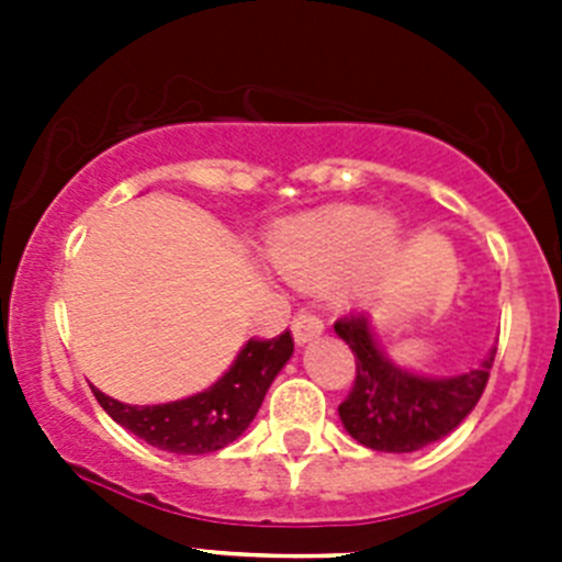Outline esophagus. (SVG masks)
Listing matches in <instances>:
<instances>
[{
  "label": "esophagus",
  "mask_w": 562,
  "mask_h": 562,
  "mask_svg": "<svg viewBox=\"0 0 562 562\" xmlns=\"http://www.w3.org/2000/svg\"><path fill=\"white\" fill-rule=\"evenodd\" d=\"M321 331H324V321L317 315H312V312H297V315L292 317V337H295L297 346L315 340Z\"/></svg>",
  "instance_id": "esophagus-1"
}]
</instances>
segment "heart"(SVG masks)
Returning a JSON list of instances; mask_svg holds the SVG:
<instances>
[{"mask_svg":"<svg viewBox=\"0 0 562 562\" xmlns=\"http://www.w3.org/2000/svg\"><path fill=\"white\" fill-rule=\"evenodd\" d=\"M400 250L391 216L362 205H329L276 227L267 241L272 265L295 284H324L331 274L337 304H360L374 295Z\"/></svg>","mask_w":562,"mask_h":562,"instance_id":"heart-1","label":"heart"}]
</instances>
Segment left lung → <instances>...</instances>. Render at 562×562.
<instances>
[{
    "instance_id": "obj_1",
    "label": "left lung",
    "mask_w": 562,
    "mask_h": 562,
    "mask_svg": "<svg viewBox=\"0 0 562 562\" xmlns=\"http://www.w3.org/2000/svg\"><path fill=\"white\" fill-rule=\"evenodd\" d=\"M335 331L357 360L355 389L337 414L351 439L380 453H414L453 434L484 394L495 360L493 346L464 374L425 376L385 355L369 315L340 317Z\"/></svg>"
}]
</instances>
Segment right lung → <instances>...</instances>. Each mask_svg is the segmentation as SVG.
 <instances>
[{
	"label": "right lung",
	"instance_id": "add662e5",
	"mask_svg": "<svg viewBox=\"0 0 562 562\" xmlns=\"http://www.w3.org/2000/svg\"><path fill=\"white\" fill-rule=\"evenodd\" d=\"M290 331L272 340H247L231 369L211 389L162 405H126L95 389L101 408L128 434L177 456L216 453L250 428L278 371L292 357Z\"/></svg>",
	"mask_w": 562,
	"mask_h": 562
}]
</instances>
